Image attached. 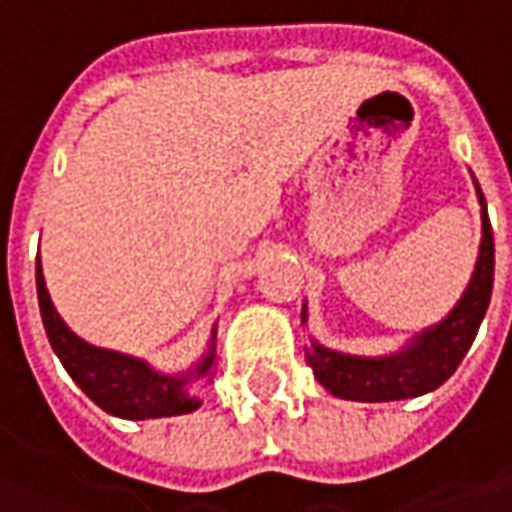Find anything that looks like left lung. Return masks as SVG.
<instances>
[{"label": "left lung", "instance_id": "obj_1", "mask_svg": "<svg viewBox=\"0 0 512 512\" xmlns=\"http://www.w3.org/2000/svg\"><path fill=\"white\" fill-rule=\"evenodd\" d=\"M476 184V178H473ZM476 195L482 203V243L473 277L465 294L450 309L445 320L416 334L405 348L388 357H354L331 351L317 340L306 348V360L317 382L334 397L354 399V402H394V399L422 397L436 391L445 379L465 360L467 348L476 340V331L485 320L490 291H493V229L487 218V203L482 189L476 184ZM303 323L309 314L303 306Z\"/></svg>", "mask_w": 512, "mask_h": 512}]
</instances>
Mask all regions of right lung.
Returning <instances> with one entry per match:
<instances>
[{
	"instance_id": "add662e5",
	"label": "right lung",
	"mask_w": 512,
	"mask_h": 512,
	"mask_svg": "<svg viewBox=\"0 0 512 512\" xmlns=\"http://www.w3.org/2000/svg\"><path fill=\"white\" fill-rule=\"evenodd\" d=\"M36 291L39 309L45 323L47 340L56 357L62 360L67 374L101 411L121 416V419H158V416H181L201 408V399L192 397L186 385L192 379L209 377L215 362V331L203 360L186 374H158L144 360L127 357L118 351L96 348L76 337L53 306L42 274V260H36Z\"/></svg>"
}]
</instances>
